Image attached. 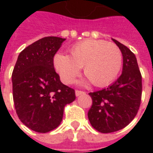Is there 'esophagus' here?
<instances>
[{"label":"esophagus","mask_w":153,"mask_h":153,"mask_svg":"<svg viewBox=\"0 0 153 153\" xmlns=\"http://www.w3.org/2000/svg\"><path fill=\"white\" fill-rule=\"evenodd\" d=\"M76 96H79V95H81V94H85V92L84 91H81V90H76Z\"/></svg>","instance_id":"34e87169"}]
</instances>
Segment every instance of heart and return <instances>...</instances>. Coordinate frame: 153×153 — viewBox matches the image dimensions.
Here are the masks:
<instances>
[{"mask_svg":"<svg viewBox=\"0 0 153 153\" xmlns=\"http://www.w3.org/2000/svg\"><path fill=\"white\" fill-rule=\"evenodd\" d=\"M71 56L57 53L53 65L65 83H71L83 66V71L95 87L114 81L123 65V54L117 45L104 40L88 39L74 44Z\"/></svg>","mask_w":153,"mask_h":153,"instance_id":"b5f03b06","label":"heart"}]
</instances>
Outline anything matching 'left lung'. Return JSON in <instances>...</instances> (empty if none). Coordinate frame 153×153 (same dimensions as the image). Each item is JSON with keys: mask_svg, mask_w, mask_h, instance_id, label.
Masks as SVG:
<instances>
[{"mask_svg": "<svg viewBox=\"0 0 153 153\" xmlns=\"http://www.w3.org/2000/svg\"><path fill=\"white\" fill-rule=\"evenodd\" d=\"M113 42L123 54V72L107 88L89 93L91 108L88 120L100 133L120 130L134 118L138 112L142 94V77L135 55L117 40Z\"/></svg>", "mask_w": 153, "mask_h": 153, "instance_id": "8db88e82", "label": "left lung"}]
</instances>
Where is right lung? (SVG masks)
Segmentation results:
<instances>
[{"instance_id": "add662e5", "label": "right lung", "mask_w": 153, "mask_h": 153, "mask_svg": "<svg viewBox=\"0 0 153 153\" xmlns=\"http://www.w3.org/2000/svg\"><path fill=\"white\" fill-rule=\"evenodd\" d=\"M65 39L48 36L19 53L12 74L16 113L29 128L47 133L61 123L65 106L75 100L73 88L63 84L53 57Z\"/></svg>"}]
</instances>
